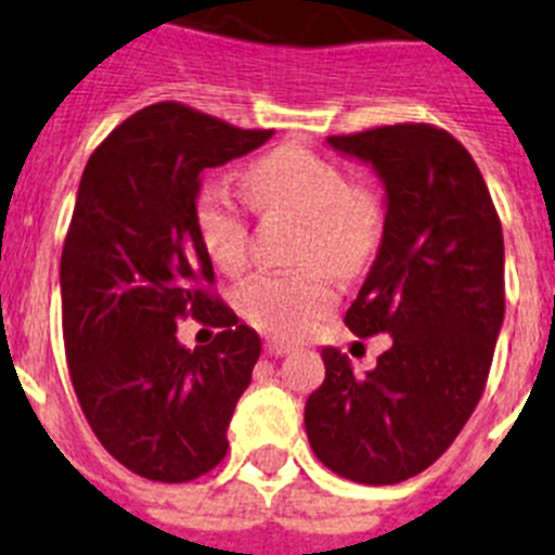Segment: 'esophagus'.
Masks as SVG:
<instances>
[{"label":"esophagus","instance_id":"34e87169","mask_svg":"<svg viewBox=\"0 0 555 555\" xmlns=\"http://www.w3.org/2000/svg\"><path fill=\"white\" fill-rule=\"evenodd\" d=\"M293 344H284L279 337H268L264 340V354H271V358H282V354H291Z\"/></svg>","mask_w":555,"mask_h":555}]
</instances>
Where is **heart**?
Masks as SVG:
<instances>
[{
  "instance_id": "1",
  "label": "heart",
  "mask_w": 555,
  "mask_h": 555,
  "mask_svg": "<svg viewBox=\"0 0 555 555\" xmlns=\"http://www.w3.org/2000/svg\"><path fill=\"white\" fill-rule=\"evenodd\" d=\"M254 204L264 211H293L307 220L298 259L326 262L337 273H354L379 248L385 225L383 197L351 181L332 158L307 147H276L248 167ZM197 237L220 271L237 273L248 259V209L229 186L206 184L195 204ZM335 287L324 268L296 273H257L237 291L240 315L257 330L298 337L330 315Z\"/></svg>"
}]
</instances>
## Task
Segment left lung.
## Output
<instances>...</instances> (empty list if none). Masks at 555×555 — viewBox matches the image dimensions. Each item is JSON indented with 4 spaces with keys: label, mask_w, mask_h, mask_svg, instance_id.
<instances>
[{
    "label": "left lung",
    "mask_w": 555,
    "mask_h": 555,
    "mask_svg": "<svg viewBox=\"0 0 555 555\" xmlns=\"http://www.w3.org/2000/svg\"><path fill=\"white\" fill-rule=\"evenodd\" d=\"M326 142L383 178V243L344 321L393 344L365 377L321 351L307 438L340 478L402 483L450 450L483 397L505 315L503 225L478 164L444 128L379 125Z\"/></svg>",
    "instance_id": "8db88e82"
}]
</instances>
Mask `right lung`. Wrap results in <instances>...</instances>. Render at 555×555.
Wrapping results in <instances>:
<instances>
[{
  "instance_id": "1",
  "label": "right lung",
  "mask_w": 555,
  "mask_h": 555,
  "mask_svg": "<svg viewBox=\"0 0 555 555\" xmlns=\"http://www.w3.org/2000/svg\"><path fill=\"white\" fill-rule=\"evenodd\" d=\"M271 133L167 100L117 125L80 178L61 254L72 388L100 444L147 480L186 483L229 450L262 344L211 291L195 201L201 172ZM186 317L219 326L209 347L177 344Z\"/></svg>"
}]
</instances>
